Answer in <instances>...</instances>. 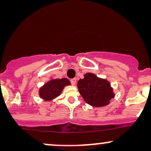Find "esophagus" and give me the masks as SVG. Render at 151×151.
<instances>
[{"instance_id":"1","label":"esophagus","mask_w":151,"mask_h":151,"mask_svg":"<svg viewBox=\"0 0 151 151\" xmlns=\"http://www.w3.org/2000/svg\"><path fill=\"white\" fill-rule=\"evenodd\" d=\"M70 81H71V83H72V85H75L76 81H77V79H76V78H74V79H71Z\"/></svg>"}]
</instances>
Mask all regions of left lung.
I'll list each match as a JSON object with an SVG mask.
<instances>
[{"mask_svg": "<svg viewBox=\"0 0 151 151\" xmlns=\"http://www.w3.org/2000/svg\"><path fill=\"white\" fill-rule=\"evenodd\" d=\"M77 87L85 102L93 107L105 106L114 97L110 83L93 73L84 74V79L78 81Z\"/></svg>", "mask_w": 151, "mask_h": 151, "instance_id": "1", "label": "left lung"}]
</instances>
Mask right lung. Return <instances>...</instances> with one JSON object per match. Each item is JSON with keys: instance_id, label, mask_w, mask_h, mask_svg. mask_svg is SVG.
<instances>
[{"instance_id": "1", "label": "right lung", "mask_w": 151, "mask_h": 151, "mask_svg": "<svg viewBox=\"0 0 151 151\" xmlns=\"http://www.w3.org/2000/svg\"><path fill=\"white\" fill-rule=\"evenodd\" d=\"M67 85H70V81L66 78L51 79L40 89L39 95L45 101H51L60 96L65 86Z\"/></svg>"}]
</instances>
